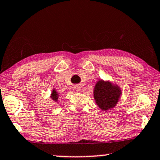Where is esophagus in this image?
Masks as SVG:
<instances>
[{
  "label": "esophagus",
  "mask_w": 160,
  "mask_h": 160,
  "mask_svg": "<svg viewBox=\"0 0 160 160\" xmlns=\"http://www.w3.org/2000/svg\"><path fill=\"white\" fill-rule=\"evenodd\" d=\"M74 89H75L76 91H79L80 90V87L79 86H76L75 87H74Z\"/></svg>",
  "instance_id": "obj_1"
}]
</instances>
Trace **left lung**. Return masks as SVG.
Returning a JSON list of instances; mask_svg holds the SVG:
<instances>
[{"instance_id":"left-lung-1","label":"left lung","mask_w":160,"mask_h":160,"mask_svg":"<svg viewBox=\"0 0 160 160\" xmlns=\"http://www.w3.org/2000/svg\"><path fill=\"white\" fill-rule=\"evenodd\" d=\"M121 94V91L118 86H113L111 82L99 80L93 90V96L96 103L100 109L110 110L114 108Z\"/></svg>"}]
</instances>
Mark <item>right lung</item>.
Masks as SVG:
<instances>
[{"instance_id":"1","label":"right lung","mask_w":160,"mask_h":160,"mask_svg":"<svg viewBox=\"0 0 160 160\" xmlns=\"http://www.w3.org/2000/svg\"><path fill=\"white\" fill-rule=\"evenodd\" d=\"M51 98H52L53 100H55V101H56V102L58 101V93H57L56 91H55V90L52 91V94H51Z\"/></svg>"}]
</instances>
